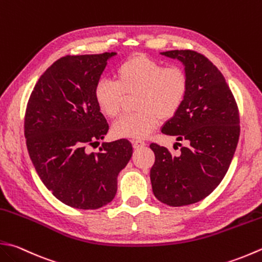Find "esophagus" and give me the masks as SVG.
Segmentation results:
<instances>
[{"label": "esophagus", "instance_id": "esophagus-1", "mask_svg": "<svg viewBox=\"0 0 262 262\" xmlns=\"http://www.w3.org/2000/svg\"><path fill=\"white\" fill-rule=\"evenodd\" d=\"M132 144H133V147H134V148H140V147H143V146L146 145L145 142L141 141V140H133Z\"/></svg>", "mask_w": 262, "mask_h": 262}]
</instances>
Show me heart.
Returning <instances> with one entry per match:
<instances>
[{"label":"heart","instance_id":"obj_1","mask_svg":"<svg viewBox=\"0 0 262 262\" xmlns=\"http://www.w3.org/2000/svg\"><path fill=\"white\" fill-rule=\"evenodd\" d=\"M188 76L178 66L165 67L144 54L125 60L115 73V80L101 78L94 89V97L101 114L116 118L125 95H136L137 112L124 116L112 126V134L119 138H145L160 124L161 118L175 116L186 99Z\"/></svg>","mask_w":262,"mask_h":262}]
</instances>
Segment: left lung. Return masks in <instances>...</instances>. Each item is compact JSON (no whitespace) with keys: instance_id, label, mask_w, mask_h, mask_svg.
Segmentation results:
<instances>
[{"instance_id":"8db88e82","label":"left lung","mask_w":262,"mask_h":262,"mask_svg":"<svg viewBox=\"0 0 262 262\" xmlns=\"http://www.w3.org/2000/svg\"><path fill=\"white\" fill-rule=\"evenodd\" d=\"M161 54L181 61L188 76L186 99L161 132L187 146L172 156L152 143L156 161L150 178L159 201L188 206L207 198L226 175L238 143V107L223 74L206 56L191 50Z\"/></svg>"}]
</instances>
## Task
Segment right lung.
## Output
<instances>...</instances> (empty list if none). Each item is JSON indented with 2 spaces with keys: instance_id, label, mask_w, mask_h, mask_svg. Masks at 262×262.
Segmentation results:
<instances>
[{
  "instance_id": "add662e5",
  "label": "right lung",
  "mask_w": 262,
  "mask_h": 262,
  "mask_svg": "<svg viewBox=\"0 0 262 262\" xmlns=\"http://www.w3.org/2000/svg\"><path fill=\"white\" fill-rule=\"evenodd\" d=\"M116 52L66 55L39 77L25 115L29 157L46 188L67 206L94 210L114 200L117 178L133 155L127 140L103 143L109 125L94 89Z\"/></svg>"
}]
</instances>
